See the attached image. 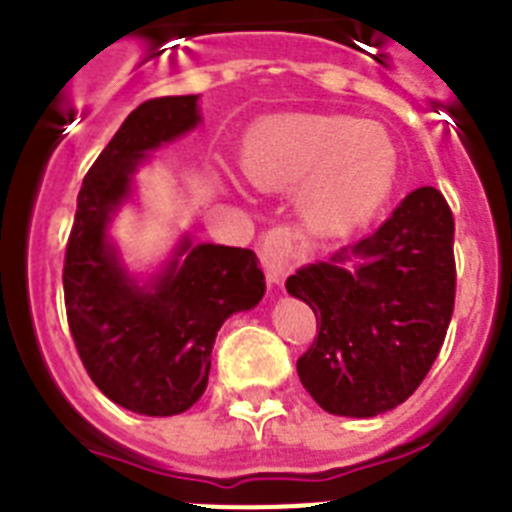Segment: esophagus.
Wrapping results in <instances>:
<instances>
[{
  "label": "esophagus",
  "instance_id": "34e87169",
  "mask_svg": "<svg viewBox=\"0 0 512 512\" xmlns=\"http://www.w3.org/2000/svg\"><path fill=\"white\" fill-rule=\"evenodd\" d=\"M259 259L264 264L266 279L271 284H282L289 271L295 269V235L289 233L287 228H271L259 241Z\"/></svg>",
  "mask_w": 512,
  "mask_h": 512
}]
</instances>
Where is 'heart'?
I'll return each mask as SVG.
<instances>
[{
	"label": "heart",
	"mask_w": 512,
	"mask_h": 512,
	"mask_svg": "<svg viewBox=\"0 0 512 512\" xmlns=\"http://www.w3.org/2000/svg\"><path fill=\"white\" fill-rule=\"evenodd\" d=\"M241 169L253 187L289 192L315 233L343 235L372 223L395 192L400 151L377 122L295 112L256 122Z\"/></svg>",
	"instance_id": "b5f03b06"
}]
</instances>
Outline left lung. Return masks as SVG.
Segmentation results:
<instances>
[{"mask_svg": "<svg viewBox=\"0 0 512 512\" xmlns=\"http://www.w3.org/2000/svg\"><path fill=\"white\" fill-rule=\"evenodd\" d=\"M287 292L318 318L297 374L320 408L374 418L408 400L454 312V215L433 187L410 192L372 235L302 266Z\"/></svg>", "mask_w": 512, "mask_h": 512, "instance_id": "left-lung-1", "label": "left lung"}]
</instances>
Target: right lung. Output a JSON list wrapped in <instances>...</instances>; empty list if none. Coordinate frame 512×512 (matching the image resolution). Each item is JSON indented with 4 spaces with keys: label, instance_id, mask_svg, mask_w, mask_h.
I'll use <instances>...</instances> for the list:
<instances>
[{
    "label": "right lung",
    "instance_id": "right-lung-1",
    "mask_svg": "<svg viewBox=\"0 0 512 512\" xmlns=\"http://www.w3.org/2000/svg\"><path fill=\"white\" fill-rule=\"evenodd\" d=\"M197 99H148L125 117L84 176L63 261L81 364L115 405L151 418L179 415L200 400L220 325L259 305L266 292L251 248L192 246L184 235L169 264L140 284L107 235L148 153L200 125Z\"/></svg>",
    "mask_w": 512,
    "mask_h": 512
}]
</instances>
